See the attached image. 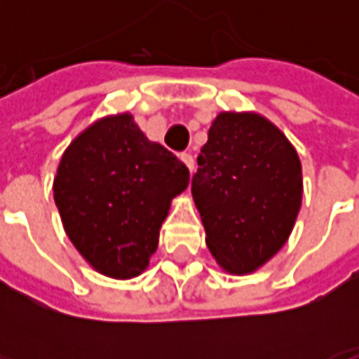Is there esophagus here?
Instances as JSON below:
<instances>
[{
	"label": "esophagus",
	"instance_id": "1",
	"mask_svg": "<svg viewBox=\"0 0 359 359\" xmlns=\"http://www.w3.org/2000/svg\"><path fill=\"white\" fill-rule=\"evenodd\" d=\"M182 161L187 163V167L190 169V172L194 171V157H192V154H182Z\"/></svg>",
	"mask_w": 359,
	"mask_h": 359
}]
</instances>
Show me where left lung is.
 <instances>
[{
    "label": "left lung",
    "mask_w": 359,
    "mask_h": 359,
    "mask_svg": "<svg viewBox=\"0 0 359 359\" xmlns=\"http://www.w3.org/2000/svg\"><path fill=\"white\" fill-rule=\"evenodd\" d=\"M192 196L217 264L252 273L292 231L302 203L300 159L267 118L221 113L198 156Z\"/></svg>",
    "instance_id": "left-lung-1"
}]
</instances>
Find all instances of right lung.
I'll return each mask as SVG.
<instances>
[{"instance_id":"obj_1","label":"right lung","mask_w":359,"mask_h":359,"mask_svg":"<svg viewBox=\"0 0 359 359\" xmlns=\"http://www.w3.org/2000/svg\"><path fill=\"white\" fill-rule=\"evenodd\" d=\"M188 167L149 142L130 115L97 121L61 157L53 198L76 250L94 269L130 278L146 269Z\"/></svg>"}]
</instances>
